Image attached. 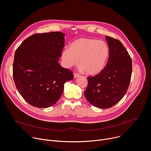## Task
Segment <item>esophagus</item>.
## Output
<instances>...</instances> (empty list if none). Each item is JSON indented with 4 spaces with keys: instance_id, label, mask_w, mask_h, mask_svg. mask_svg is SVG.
Masks as SVG:
<instances>
[{
    "instance_id": "1",
    "label": "esophagus",
    "mask_w": 151,
    "mask_h": 151,
    "mask_svg": "<svg viewBox=\"0 0 151 151\" xmlns=\"http://www.w3.org/2000/svg\"><path fill=\"white\" fill-rule=\"evenodd\" d=\"M73 76H74V78H78L79 76V75L78 74V73H74Z\"/></svg>"
}]
</instances>
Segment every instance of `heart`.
Segmentation results:
<instances>
[{"label": "heart", "instance_id": "heart-1", "mask_svg": "<svg viewBox=\"0 0 151 151\" xmlns=\"http://www.w3.org/2000/svg\"><path fill=\"white\" fill-rule=\"evenodd\" d=\"M109 55V48L105 42L81 37L72 42L69 49L63 51L61 60L68 68L76 66L79 60L81 71L88 75H96L103 70Z\"/></svg>", "mask_w": 151, "mask_h": 151}]
</instances>
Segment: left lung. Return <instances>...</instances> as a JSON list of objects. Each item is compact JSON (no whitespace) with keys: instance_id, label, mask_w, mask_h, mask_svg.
Here are the masks:
<instances>
[{"instance_id":"obj_1","label":"left lung","mask_w":151,"mask_h":151,"mask_svg":"<svg viewBox=\"0 0 151 151\" xmlns=\"http://www.w3.org/2000/svg\"><path fill=\"white\" fill-rule=\"evenodd\" d=\"M109 48V59L103 70L93 77H88L85 97L93 106L110 108L127 93L132 73V61L122 43L105 37Z\"/></svg>"}]
</instances>
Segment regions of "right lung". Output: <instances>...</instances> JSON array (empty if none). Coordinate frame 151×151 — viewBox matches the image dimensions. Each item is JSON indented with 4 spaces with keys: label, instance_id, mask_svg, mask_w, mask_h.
<instances>
[{
    "label": "right lung",
    "instance_id": "obj_1",
    "mask_svg": "<svg viewBox=\"0 0 151 151\" xmlns=\"http://www.w3.org/2000/svg\"><path fill=\"white\" fill-rule=\"evenodd\" d=\"M64 36L60 32L34 34L15 51L14 81L20 95L30 105L47 108L55 104L64 83L73 79L72 72L58 62Z\"/></svg>",
    "mask_w": 151,
    "mask_h": 151
}]
</instances>
